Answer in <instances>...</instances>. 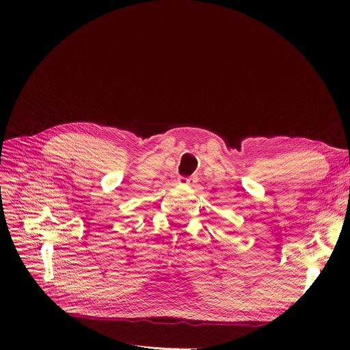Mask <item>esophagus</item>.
Returning <instances> with one entry per match:
<instances>
[{"label": "esophagus", "mask_w": 350, "mask_h": 350, "mask_svg": "<svg viewBox=\"0 0 350 350\" xmlns=\"http://www.w3.org/2000/svg\"><path fill=\"white\" fill-rule=\"evenodd\" d=\"M178 183L183 186H194L197 183V178L196 177H180Z\"/></svg>", "instance_id": "obj_1"}]
</instances>
